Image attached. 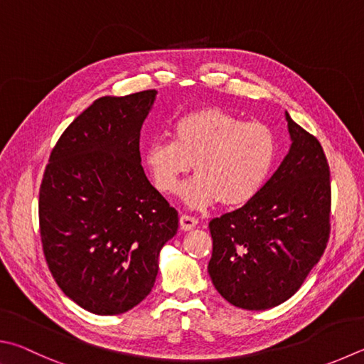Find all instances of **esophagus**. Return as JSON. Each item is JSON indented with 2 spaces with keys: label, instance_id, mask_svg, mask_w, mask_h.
Segmentation results:
<instances>
[{
  "label": "esophagus",
  "instance_id": "esophagus-1",
  "mask_svg": "<svg viewBox=\"0 0 364 364\" xmlns=\"http://www.w3.org/2000/svg\"><path fill=\"white\" fill-rule=\"evenodd\" d=\"M180 224L183 230H193L197 226V218L189 216V215H181Z\"/></svg>",
  "mask_w": 364,
  "mask_h": 364
}]
</instances>
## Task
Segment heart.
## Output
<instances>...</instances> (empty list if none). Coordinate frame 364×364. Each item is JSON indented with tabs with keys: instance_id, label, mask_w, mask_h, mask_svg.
I'll use <instances>...</instances> for the list:
<instances>
[{
	"instance_id": "heart-1",
	"label": "heart",
	"mask_w": 364,
	"mask_h": 364,
	"mask_svg": "<svg viewBox=\"0 0 364 364\" xmlns=\"http://www.w3.org/2000/svg\"><path fill=\"white\" fill-rule=\"evenodd\" d=\"M173 134V140H149L143 164L162 194H175L194 164L197 175L180 191L189 207L220 200L226 207H242L261 193L274 170L279 143L266 124L243 122L213 107L181 116Z\"/></svg>"
}]
</instances>
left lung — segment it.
Masks as SVG:
<instances>
[{
  "mask_svg": "<svg viewBox=\"0 0 364 364\" xmlns=\"http://www.w3.org/2000/svg\"><path fill=\"white\" fill-rule=\"evenodd\" d=\"M291 144L261 193L211 220L208 274L224 299L245 310L288 301L320 261L329 237L331 184L321 144L285 111Z\"/></svg>",
  "mask_w": 364,
  "mask_h": 364,
  "instance_id": "obj_1",
  "label": "left lung"
}]
</instances>
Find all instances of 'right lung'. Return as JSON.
Returning a JSON list of instances; mask_svg holds the SVG:
<instances>
[{"label":"right lung","mask_w":364,"mask_h":364,"mask_svg":"<svg viewBox=\"0 0 364 364\" xmlns=\"http://www.w3.org/2000/svg\"><path fill=\"white\" fill-rule=\"evenodd\" d=\"M156 90L102 97L52 149L39 189L46 261L73 302L95 315L134 309L154 287L178 211L144 175L140 130Z\"/></svg>","instance_id":"add662e5"}]
</instances>
